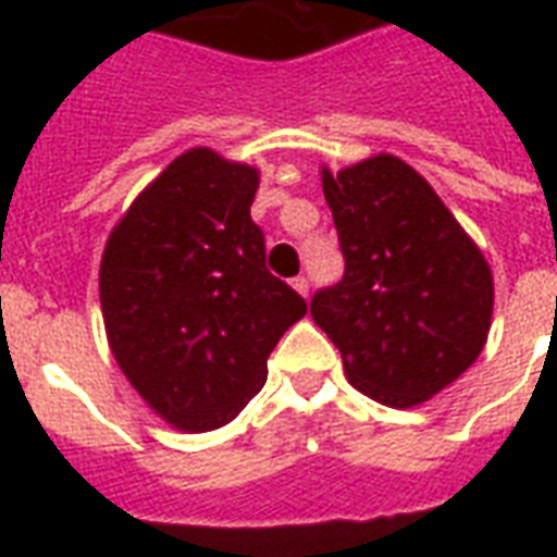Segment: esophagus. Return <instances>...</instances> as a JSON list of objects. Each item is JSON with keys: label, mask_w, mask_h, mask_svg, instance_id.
<instances>
[{"label": "esophagus", "mask_w": 557, "mask_h": 557, "mask_svg": "<svg viewBox=\"0 0 557 557\" xmlns=\"http://www.w3.org/2000/svg\"><path fill=\"white\" fill-rule=\"evenodd\" d=\"M292 286H295V292H298V295H304V298H307V292H310V280L301 274V277L292 280Z\"/></svg>", "instance_id": "1"}]
</instances>
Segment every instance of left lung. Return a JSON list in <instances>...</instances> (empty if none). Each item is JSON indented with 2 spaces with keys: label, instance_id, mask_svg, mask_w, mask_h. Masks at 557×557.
Instances as JSON below:
<instances>
[{
  "label": "left lung",
  "instance_id": "obj_1",
  "mask_svg": "<svg viewBox=\"0 0 557 557\" xmlns=\"http://www.w3.org/2000/svg\"><path fill=\"white\" fill-rule=\"evenodd\" d=\"M343 280L310 301L349 382L409 409L456 382L483 351L492 271L423 175L394 154L322 170Z\"/></svg>",
  "mask_w": 557,
  "mask_h": 557
}]
</instances>
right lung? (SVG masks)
<instances>
[{"instance_id":"obj_1","label":"right lung","mask_w":557,"mask_h":557,"mask_svg":"<svg viewBox=\"0 0 557 557\" xmlns=\"http://www.w3.org/2000/svg\"><path fill=\"white\" fill-rule=\"evenodd\" d=\"M259 172L190 148L134 199L101 259L115 361L160 418L218 430L262 391L307 301L265 268L250 218Z\"/></svg>"}]
</instances>
